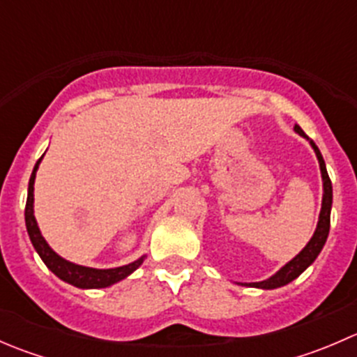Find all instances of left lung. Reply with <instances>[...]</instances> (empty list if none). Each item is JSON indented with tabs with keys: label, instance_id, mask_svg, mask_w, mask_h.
I'll return each instance as SVG.
<instances>
[{
	"label": "left lung",
	"instance_id": "left-lung-1",
	"mask_svg": "<svg viewBox=\"0 0 357 357\" xmlns=\"http://www.w3.org/2000/svg\"><path fill=\"white\" fill-rule=\"evenodd\" d=\"M295 131L298 132L301 136L307 138L305 132L302 131L298 126H295ZM309 139V138H307ZM311 146L314 149L316 157H318L319 162V169H321V178H323V204H321V212H319V221L318 226H316V231L312 235V238L309 240V243L301 250V254L295 255L290 262H287L282 269H280L276 275H273L271 278L264 280V282H257V283H242V285H248V287H255V289H278V287L287 285V283L294 282L302 271L309 268V266L314 262V259L318 257L319 252H321L323 245H325L326 238H328V231H330V212H332V199H333V190H332V181L328 178V172H326V165L325 160H323L321 152L316 146V143L312 139H309Z\"/></svg>",
	"mask_w": 357,
	"mask_h": 357
}]
</instances>
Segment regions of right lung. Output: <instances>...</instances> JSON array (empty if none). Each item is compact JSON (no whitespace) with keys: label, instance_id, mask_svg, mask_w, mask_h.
I'll use <instances>...</instances> for the list:
<instances>
[{"label":"right lung","instance_id":"1","mask_svg":"<svg viewBox=\"0 0 357 357\" xmlns=\"http://www.w3.org/2000/svg\"><path fill=\"white\" fill-rule=\"evenodd\" d=\"M43 158V157H41ZM39 158L34 165V171H32L31 179H29V190H27V204H25V226H27L29 238H31L32 245H34L36 252L39 254V257L43 259L48 269L52 273H55L60 280L70 283V285L79 287V289H105V287L114 285V283L121 282L126 276L131 275L135 269H138L142 266L143 257H139L138 261L131 262L128 266H121V268L114 269H95V268H86V266L72 264V262L66 261V259L60 257L56 252L52 250V247L46 243V240L43 238L41 231L38 228V222L34 218V179H36V171L39 167Z\"/></svg>","mask_w":357,"mask_h":357}]
</instances>
